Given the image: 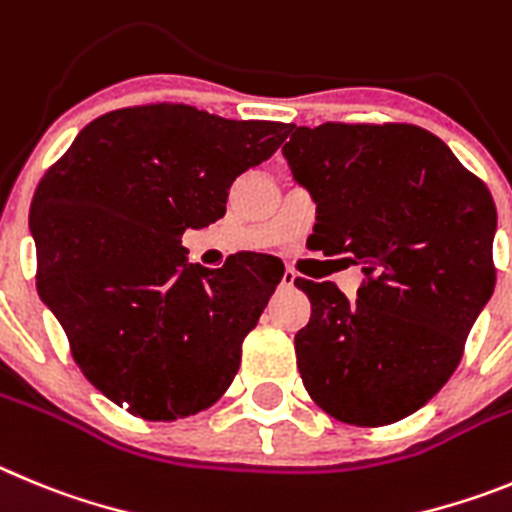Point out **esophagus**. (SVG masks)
Here are the masks:
<instances>
[{
	"label": "esophagus",
	"instance_id": "obj_1",
	"mask_svg": "<svg viewBox=\"0 0 512 512\" xmlns=\"http://www.w3.org/2000/svg\"><path fill=\"white\" fill-rule=\"evenodd\" d=\"M296 278H298V275L293 273V270H285L283 280H280V285H283V288H293V285H296Z\"/></svg>",
	"mask_w": 512,
	"mask_h": 512
}]
</instances>
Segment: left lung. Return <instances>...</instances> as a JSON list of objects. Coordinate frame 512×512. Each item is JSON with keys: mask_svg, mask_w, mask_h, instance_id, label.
<instances>
[{"mask_svg": "<svg viewBox=\"0 0 512 512\" xmlns=\"http://www.w3.org/2000/svg\"><path fill=\"white\" fill-rule=\"evenodd\" d=\"M283 155L311 191V250L352 255L365 280L349 301L298 278L311 321L296 334L303 385L354 426H388L434 398L495 290L490 191L416 124L288 127Z\"/></svg>", "mask_w": 512, "mask_h": 512, "instance_id": "1", "label": "left lung"}]
</instances>
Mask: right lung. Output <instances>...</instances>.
Wrapping results in <instances>:
<instances>
[{"label": "right lung", "instance_id": "1", "mask_svg": "<svg viewBox=\"0 0 512 512\" xmlns=\"http://www.w3.org/2000/svg\"><path fill=\"white\" fill-rule=\"evenodd\" d=\"M186 104L117 109L78 132L30 206L38 293L86 380L147 421L204 411L283 278L270 255L191 265L181 237L227 211L229 186L285 140Z\"/></svg>", "mask_w": 512, "mask_h": 512}]
</instances>
